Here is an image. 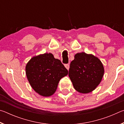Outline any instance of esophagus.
I'll return each instance as SVG.
<instances>
[{
  "label": "esophagus",
  "instance_id": "obj_1",
  "mask_svg": "<svg viewBox=\"0 0 124 124\" xmlns=\"http://www.w3.org/2000/svg\"><path fill=\"white\" fill-rule=\"evenodd\" d=\"M64 66L68 70H69V68H70V64H66L64 65Z\"/></svg>",
  "mask_w": 124,
  "mask_h": 124
}]
</instances>
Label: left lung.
I'll return each instance as SVG.
<instances>
[{
  "instance_id": "1",
  "label": "left lung",
  "mask_w": 124,
  "mask_h": 124,
  "mask_svg": "<svg viewBox=\"0 0 124 124\" xmlns=\"http://www.w3.org/2000/svg\"><path fill=\"white\" fill-rule=\"evenodd\" d=\"M104 74V67L97 57L85 52L78 53L70 62L69 77L74 89L87 93L100 84Z\"/></svg>"
}]
</instances>
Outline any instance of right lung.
I'll return each mask as SVG.
<instances>
[{"mask_svg":"<svg viewBox=\"0 0 124 124\" xmlns=\"http://www.w3.org/2000/svg\"><path fill=\"white\" fill-rule=\"evenodd\" d=\"M68 73L61 61L54 58L51 53L34 56L26 67V75L31 86L35 92L45 97L53 95L60 79Z\"/></svg>","mask_w":124,"mask_h":124,"instance_id":"add662e5","label":"right lung"}]
</instances>
